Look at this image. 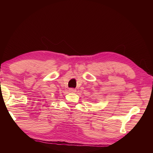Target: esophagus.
Wrapping results in <instances>:
<instances>
[{"label":"esophagus","mask_w":153,"mask_h":153,"mask_svg":"<svg viewBox=\"0 0 153 153\" xmlns=\"http://www.w3.org/2000/svg\"><path fill=\"white\" fill-rule=\"evenodd\" d=\"M69 91L71 92H76V89H73V88H70V89H69Z\"/></svg>","instance_id":"obj_1"}]
</instances>
